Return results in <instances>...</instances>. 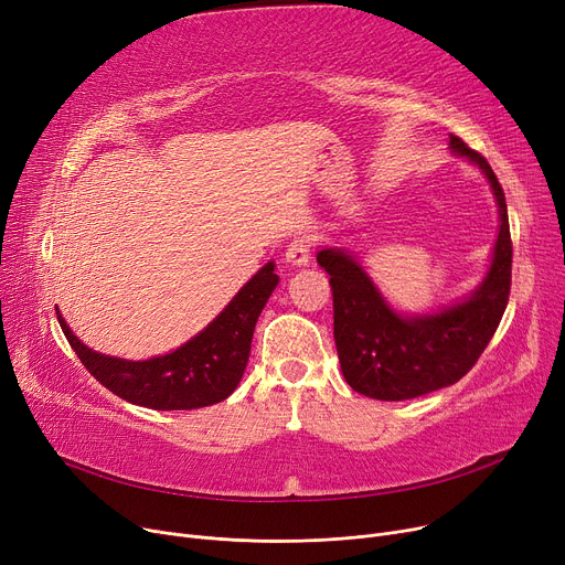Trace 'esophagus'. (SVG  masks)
Returning <instances> with one entry per match:
<instances>
[{
	"label": "esophagus",
	"instance_id": "1",
	"mask_svg": "<svg viewBox=\"0 0 565 565\" xmlns=\"http://www.w3.org/2000/svg\"><path fill=\"white\" fill-rule=\"evenodd\" d=\"M311 260V245L305 237H295L286 249V263L292 267H305Z\"/></svg>",
	"mask_w": 565,
	"mask_h": 565
}]
</instances>
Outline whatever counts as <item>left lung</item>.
Instances as JSON below:
<instances>
[{
	"instance_id": "1",
	"label": "left lung",
	"mask_w": 565,
	"mask_h": 565,
	"mask_svg": "<svg viewBox=\"0 0 565 565\" xmlns=\"http://www.w3.org/2000/svg\"><path fill=\"white\" fill-rule=\"evenodd\" d=\"M454 156L467 158L488 178L497 201L499 233L488 273L467 298L428 313L396 311L364 265L343 247H320L318 265L330 275L334 341L345 382L377 401H407L456 384L490 343L509 305L513 245L503 190L488 160L460 139Z\"/></svg>"
}]
</instances>
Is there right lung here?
I'll use <instances>...</instances> for the list:
<instances>
[{"label": "right lung", "instance_id": "obj_1", "mask_svg": "<svg viewBox=\"0 0 565 565\" xmlns=\"http://www.w3.org/2000/svg\"><path fill=\"white\" fill-rule=\"evenodd\" d=\"M277 284L275 260L265 263L207 328L181 348L141 362L96 352L73 334L58 311L56 318L79 362L111 394L151 409H196L235 392L247 369L256 320Z\"/></svg>", "mask_w": 565, "mask_h": 565}]
</instances>
